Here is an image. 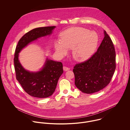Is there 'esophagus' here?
<instances>
[{"label":"esophagus","mask_w":130,"mask_h":130,"mask_svg":"<svg viewBox=\"0 0 130 130\" xmlns=\"http://www.w3.org/2000/svg\"><path fill=\"white\" fill-rule=\"evenodd\" d=\"M63 69L64 71H69L70 70V68L67 67H66V66H63Z\"/></svg>","instance_id":"esophagus-1"}]
</instances>
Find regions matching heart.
Returning <instances> with one entry per match:
<instances>
[{
    "mask_svg": "<svg viewBox=\"0 0 130 130\" xmlns=\"http://www.w3.org/2000/svg\"><path fill=\"white\" fill-rule=\"evenodd\" d=\"M61 40H56L54 45L56 52L66 55L68 49H73V56L77 61L89 58L97 45L98 36L94 31L81 27L69 28L61 33Z\"/></svg>",
    "mask_w": 130,
    "mask_h": 130,
    "instance_id": "obj_1",
    "label": "heart"
}]
</instances>
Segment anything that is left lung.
<instances>
[{
  "label": "left lung",
  "mask_w": 130,
  "mask_h": 130,
  "mask_svg": "<svg viewBox=\"0 0 130 130\" xmlns=\"http://www.w3.org/2000/svg\"><path fill=\"white\" fill-rule=\"evenodd\" d=\"M104 34L97 51L88 60L74 67V84L83 93H93L105 88L116 70L115 47L105 30Z\"/></svg>",
  "instance_id": "8db88e82"
}]
</instances>
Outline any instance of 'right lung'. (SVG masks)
<instances>
[{
	"instance_id": "obj_1",
	"label": "right lung",
	"mask_w": 130,
	"mask_h": 130,
	"mask_svg": "<svg viewBox=\"0 0 130 130\" xmlns=\"http://www.w3.org/2000/svg\"><path fill=\"white\" fill-rule=\"evenodd\" d=\"M55 26L38 27L32 29L21 37L16 47L14 57L17 79L23 89L29 95L45 98L52 95L55 91L58 80L63 72L62 63L47 58L43 68L36 73L26 71L19 60V53L28 43L38 38L50 35Z\"/></svg>"
}]
</instances>
